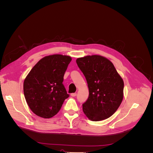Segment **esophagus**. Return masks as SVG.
<instances>
[{"mask_svg":"<svg viewBox=\"0 0 153 153\" xmlns=\"http://www.w3.org/2000/svg\"><path fill=\"white\" fill-rule=\"evenodd\" d=\"M71 96L72 97H75V96H76V92H75V93H72V94H71Z\"/></svg>","mask_w":153,"mask_h":153,"instance_id":"esophagus-1","label":"esophagus"}]
</instances>
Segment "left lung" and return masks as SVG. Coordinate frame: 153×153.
Segmentation results:
<instances>
[{
  "mask_svg": "<svg viewBox=\"0 0 153 153\" xmlns=\"http://www.w3.org/2000/svg\"><path fill=\"white\" fill-rule=\"evenodd\" d=\"M76 64L89 88V98L82 105L86 116L92 121L110 117L123 100L124 82L108 59L98 55L78 58Z\"/></svg>",
  "mask_w": 153,
  "mask_h": 153,
  "instance_id": "left-lung-1",
  "label": "left lung"
}]
</instances>
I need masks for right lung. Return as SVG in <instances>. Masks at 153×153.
<instances>
[{
    "label": "right lung",
    "mask_w": 153,
    "mask_h": 153,
    "mask_svg": "<svg viewBox=\"0 0 153 153\" xmlns=\"http://www.w3.org/2000/svg\"><path fill=\"white\" fill-rule=\"evenodd\" d=\"M71 57L61 54L46 56L38 62L26 76L24 93L30 109L39 117L56 115L69 97L62 82Z\"/></svg>",
    "instance_id": "obj_1"
}]
</instances>
